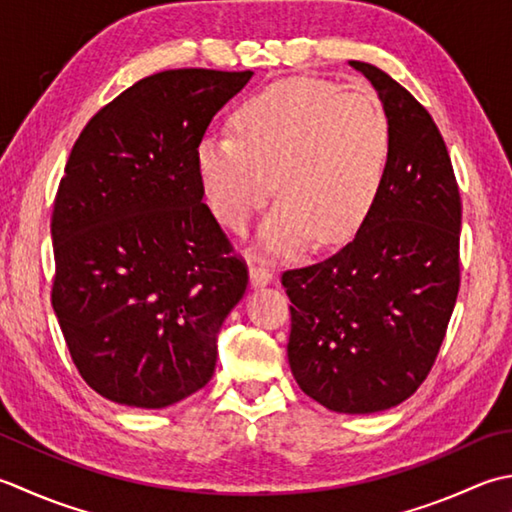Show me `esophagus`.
<instances>
[{
	"mask_svg": "<svg viewBox=\"0 0 512 512\" xmlns=\"http://www.w3.org/2000/svg\"><path fill=\"white\" fill-rule=\"evenodd\" d=\"M270 282H273V270H270L264 262L250 264V284L259 288V286H266Z\"/></svg>",
	"mask_w": 512,
	"mask_h": 512,
	"instance_id": "34e87169",
	"label": "esophagus"
}]
</instances>
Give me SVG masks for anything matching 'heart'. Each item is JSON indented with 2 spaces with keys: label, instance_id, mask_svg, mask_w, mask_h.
<instances>
[{
  "label": "heart",
  "instance_id": "1",
  "mask_svg": "<svg viewBox=\"0 0 512 512\" xmlns=\"http://www.w3.org/2000/svg\"><path fill=\"white\" fill-rule=\"evenodd\" d=\"M237 137L197 146L202 188L219 222L242 233L273 195L262 226L273 253L350 237L382 188L393 146L384 104L364 84L297 77L248 97L235 110Z\"/></svg>",
  "mask_w": 512,
  "mask_h": 512
}]
</instances>
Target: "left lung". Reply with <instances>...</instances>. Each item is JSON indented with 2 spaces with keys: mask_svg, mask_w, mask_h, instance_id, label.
Wrapping results in <instances>:
<instances>
[{
  "mask_svg": "<svg viewBox=\"0 0 512 512\" xmlns=\"http://www.w3.org/2000/svg\"><path fill=\"white\" fill-rule=\"evenodd\" d=\"M393 130L382 188L346 246L288 268V362L299 388L335 413L402 404L424 384L459 293L462 199L428 110L373 64Z\"/></svg>",
  "mask_w": 512,
  "mask_h": 512,
  "instance_id": "8db88e82",
  "label": "left lung"
}]
</instances>
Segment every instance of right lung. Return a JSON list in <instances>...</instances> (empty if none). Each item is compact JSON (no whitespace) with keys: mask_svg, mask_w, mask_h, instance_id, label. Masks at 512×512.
Segmentation results:
<instances>
[{"mask_svg":"<svg viewBox=\"0 0 512 512\" xmlns=\"http://www.w3.org/2000/svg\"><path fill=\"white\" fill-rule=\"evenodd\" d=\"M250 77L177 68L139 79L70 150L50 219V302L79 375L110 402L166 408L215 373L248 268L202 202L197 146Z\"/></svg>","mask_w":512,"mask_h":512,"instance_id":"1","label":"right lung"}]
</instances>
